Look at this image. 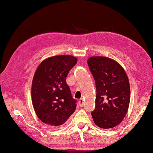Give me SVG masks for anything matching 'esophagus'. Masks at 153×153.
<instances>
[{
	"label": "esophagus",
	"mask_w": 153,
	"mask_h": 153,
	"mask_svg": "<svg viewBox=\"0 0 153 153\" xmlns=\"http://www.w3.org/2000/svg\"><path fill=\"white\" fill-rule=\"evenodd\" d=\"M83 99H80L79 100V106L81 107H83Z\"/></svg>",
	"instance_id": "1"
}]
</instances>
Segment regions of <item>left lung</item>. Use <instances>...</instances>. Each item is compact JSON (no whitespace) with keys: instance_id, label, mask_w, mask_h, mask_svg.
I'll return each instance as SVG.
<instances>
[{"instance_id":"8db88e82","label":"left lung","mask_w":153,"mask_h":153,"mask_svg":"<svg viewBox=\"0 0 153 153\" xmlns=\"http://www.w3.org/2000/svg\"><path fill=\"white\" fill-rule=\"evenodd\" d=\"M96 87L95 109L91 113L95 124L111 128L121 123L130 102V85L123 66L113 59L94 56L88 59Z\"/></svg>"}]
</instances>
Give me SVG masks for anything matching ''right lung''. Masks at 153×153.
<instances>
[{
    "mask_svg": "<svg viewBox=\"0 0 153 153\" xmlns=\"http://www.w3.org/2000/svg\"><path fill=\"white\" fill-rule=\"evenodd\" d=\"M76 62L72 55L53 56L42 61L34 74L33 106L39 119L52 127L62 126L76 109L65 78Z\"/></svg>",
    "mask_w": 153,
    "mask_h": 153,
    "instance_id": "obj_1",
    "label": "right lung"
}]
</instances>
